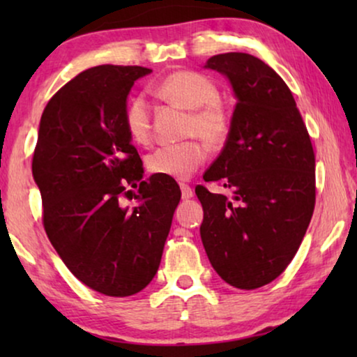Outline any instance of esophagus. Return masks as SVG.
<instances>
[{
	"instance_id": "obj_1",
	"label": "esophagus",
	"mask_w": 357,
	"mask_h": 357,
	"mask_svg": "<svg viewBox=\"0 0 357 357\" xmlns=\"http://www.w3.org/2000/svg\"><path fill=\"white\" fill-rule=\"evenodd\" d=\"M180 190H182V198L183 199H190L193 197V190L188 183H180Z\"/></svg>"
}]
</instances>
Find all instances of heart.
<instances>
[{
	"label": "heart",
	"instance_id": "heart-1",
	"mask_svg": "<svg viewBox=\"0 0 357 357\" xmlns=\"http://www.w3.org/2000/svg\"><path fill=\"white\" fill-rule=\"evenodd\" d=\"M158 92L172 104L192 110L185 123V135L193 138L154 149L146 159V167L151 174L185 180L208 158L205 140L213 148L226 143L231 135L232 115L219 99L216 82L203 73L175 71L160 81ZM123 123L136 143L144 144L151 139V109L144 96L138 94L128 100Z\"/></svg>",
	"mask_w": 357,
	"mask_h": 357
}]
</instances>
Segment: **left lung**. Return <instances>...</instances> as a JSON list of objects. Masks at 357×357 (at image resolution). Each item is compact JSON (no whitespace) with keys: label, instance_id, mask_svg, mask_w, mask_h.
<instances>
[{"label":"left lung","instance_id":"obj_1","mask_svg":"<svg viewBox=\"0 0 357 357\" xmlns=\"http://www.w3.org/2000/svg\"><path fill=\"white\" fill-rule=\"evenodd\" d=\"M206 68L226 75L236 92L231 135L198 185L199 227L219 276L237 289L275 281L299 250L315 208V154L292 92L281 76L248 53L214 55Z\"/></svg>","mask_w":357,"mask_h":357}]
</instances>
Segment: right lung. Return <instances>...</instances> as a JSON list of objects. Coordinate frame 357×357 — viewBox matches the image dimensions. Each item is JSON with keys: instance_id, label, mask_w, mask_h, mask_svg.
<instances>
[{"instance_id": "1", "label": "right lung", "mask_w": 357, "mask_h": 357, "mask_svg": "<svg viewBox=\"0 0 357 357\" xmlns=\"http://www.w3.org/2000/svg\"><path fill=\"white\" fill-rule=\"evenodd\" d=\"M144 66L102 65L79 73L48 100L32 174L48 241L73 275L112 297L133 296L162 258L180 188L143 180V162L123 123L126 97ZM137 188L140 204L121 208Z\"/></svg>"}]
</instances>
